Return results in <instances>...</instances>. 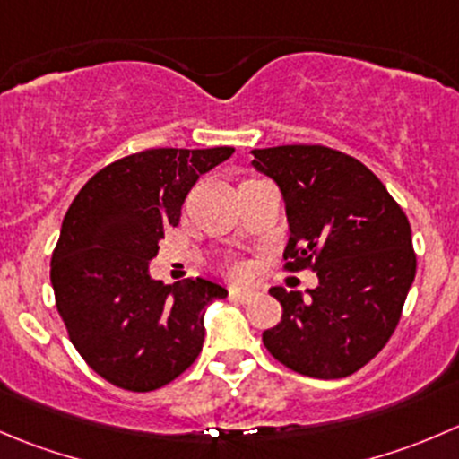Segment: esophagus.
I'll return each instance as SVG.
<instances>
[{"label":"esophagus","instance_id":"34e87169","mask_svg":"<svg viewBox=\"0 0 459 459\" xmlns=\"http://www.w3.org/2000/svg\"><path fill=\"white\" fill-rule=\"evenodd\" d=\"M229 296L233 298V300H238V302H251L253 298L257 296V291H255V289H238V287H233L229 291Z\"/></svg>","mask_w":459,"mask_h":459}]
</instances>
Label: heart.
I'll use <instances>...</instances> for the list:
<instances>
[{
	"instance_id": "obj_1",
	"label": "heart",
	"mask_w": 459,
	"mask_h": 459,
	"mask_svg": "<svg viewBox=\"0 0 459 459\" xmlns=\"http://www.w3.org/2000/svg\"><path fill=\"white\" fill-rule=\"evenodd\" d=\"M242 264H230V273H233V275H239V273H242Z\"/></svg>"
}]
</instances>
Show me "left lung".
<instances>
[{
  "instance_id": "8db88e82",
  "label": "left lung",
  "mask_w": 459,
  "mask_h": 459,
  "mask_svg": "<svg viewBox=\"0 0 459 459\" xmlns=\"http://www.w3.org/2000/svg\"><path fill=\"white\" fill-rule=\"evenodd\" d=\"M260 175L284 199L289 271L311 266L318 287H271L282 320L262 333L282 366L314 379L361 370L393 336L415 280L408 217L385 186L354 157L325 145L251 150Z\"/></svg>"
}]
</instances>
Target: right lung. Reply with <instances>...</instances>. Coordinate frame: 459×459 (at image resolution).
<instances>
[{
  "label": "right lung",
  "instance_id": "right-lung-1",
  "mask_svg": "<svg viewBox=\"0 0 459 459\" xmlns=\"http://www.w3.org/2000/svg\"><path fill=\"white\" fill-rule=\"evenodd\" d=\"M233 148H157L109 163L75 195L51 257L56 305L71 342L96 375L148 393L188 370L204 345V314L221 284L150 275L166 226L186 195Z\"/></svg>",
  "mask_w": 459,
  "mask_h": 459
}]
</instances>
